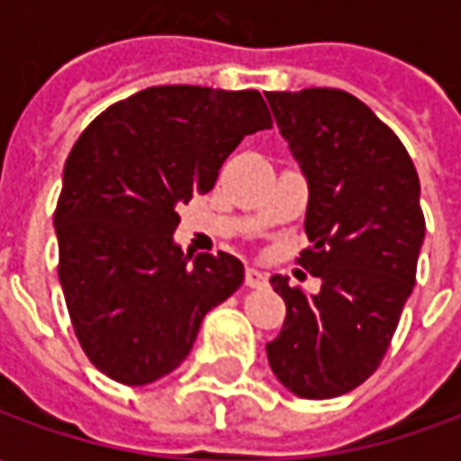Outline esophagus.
Here are the masks:
<instances>
[{
	"mask_svg": "<svg viewBox=\"0 0 461 461\" xmlns=\"http://www.w3.org/2000/svg\"><path fill=\"white\" fill-rule=\"evenodd\" d=\"M244 281H247V286H251V289H261V286H267V274L257 269V267H249L247 274H244Z\"/></svg>",
	"mask_w": 461,
	"mask_h": 461,
	"instance_id": "34e87169",
	"label": "esophagus"
}]
</instances>
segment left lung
Segmentation results:
<instances>
[{
  "instance_id": "obj_1",
  "label": "left lung",
  "mask_w": 461,
  "mask_h": 461,
  "mask_svg": "<svg viewBox=\"0 0 461 461\" xmlns=\"http://www.w3.org/2000/svg\"><path fill=\"white\" fill-rule=\"evenodd\" d=\"M309 182L299 264L319 294L271 276L286 321L267 343L274 375L306 400L366 383L393 340L415 286L425 217L405 145L363 101L339 88L264 94Z\"/></svg>"
}]
</instances>
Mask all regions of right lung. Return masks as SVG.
<instances>
[{"label": "right lung", "instance_id": "obj_1", "mask_svg": "<svg viewBox=\"0 0 461 461\" xmlns=\"http://www.w3.org/2000/svg\"><path fill=\"white\" fill-rule=\"evenodd\" d=\"M271 128L259 91L152 86L76 140L54 212L59 281L101 373L148 385L187 357L202 319L244 281L237 257L175 244L177 204L214 187L244 135Z\"/></svg>", "mask_w": 461, "mask_h": 461}]
</instances>
